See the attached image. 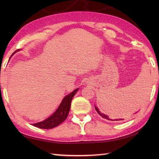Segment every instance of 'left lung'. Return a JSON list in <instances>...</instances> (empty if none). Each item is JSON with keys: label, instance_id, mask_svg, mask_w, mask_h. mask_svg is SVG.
Returning <instances> with one entry per match:
<instances>
[{"label": "left lung", "instance_id": "left-lung-1", "mask_svg": "<svg viewBox=\"0 0 159 159\" xmlns=\"http://www.w3.org/2000/svg\"><path fill=\"white\" fill-rule=\"evenodd\" d=\"M95 109H96V111L98 112V113L100 116H101V117H102L103 118H104V119H107V120H111V119H109V117H108L106 115H104V114H102L101 113L100 111H99V110H98V108L96 107H95ZM115 120V121H117V120H123V119H119V120Z\"/></svg>", "mask_w": 159, "mask_h": 159}]
</instances>
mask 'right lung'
<instances>
[{
  "instance_id": "1",
  "label": "right lung",
  "mask_w": 159,
  "mask_h": 159,
  "mask_svg": "<svg viewBox=\"0 0 159 159\" xmlns=\"http://www.w3.org/2000/svg\"><path fill=\"white\" fill-rule=\"evenodd\" d=\"M18 50H19V49L17 50V51ZM16 51L12 54V55ZM78 90L79 89H75L74 92L64 98L58 109L48 119L43 121H40V122L33 124V126L39 128H43V129H50V128H55L60 124H61L63 121L66 120L67 116H68L72 98L75 95Z\"/></svg>"
}]
</instances>
